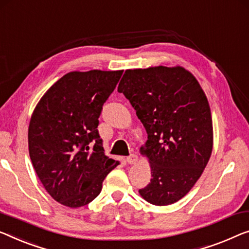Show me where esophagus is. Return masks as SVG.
I'll list each match as a JSON object with an SVG mask.
<instances>
[{"label": "esophagus", "mask_w": 249, "mask_h": 249, "mask_svg": "<svg viewBox=\"0 0 249 249\" xmlns=\"http://www.w3.org/2000/svg\"><path fill=\"white\" fill-rule=\"evenodd\" d=\"M137 160H139V159H137L136 154H131L129 157H127V159H126V161H127L128 164H135Z\"/></svg>", "instance_id": "1"}]
</instances>
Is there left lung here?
I'll use <instances>...</instances> for the list:
<instances>
[{"label":"left lung","instance_id":"8db88e82","mask_svg":"<svg viewBox=\"0 0 249 249\" xmlns=\"http://www.w3.org/2000/svg\"><path fill=\"white\" fill-rule=\"evenodd\" d=\"M136 110L147 133L141 147L151 166V182L139 194L155 206L179 201L209 161L213 118L207 96L183 67L127 69L117 88Z\"/></svg>","mask_w":249,"mask_h":249}]
</instances>
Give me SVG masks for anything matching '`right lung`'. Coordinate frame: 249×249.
Returning a JSON list of instances; mask_svg holds the SVG:
<instances>
[{
	"mask_svg": "<svg viewBox=\"0 0 249 249\" xmlns=\"http://www.w3.org/2000/svg\"><path fill=\"white\" fill-rule=\"evenodd\" d=\"M123 70L71 71L46 91L29 124V154L48 194L61 205H88L120 162L106 157L98 117Z\"/></svg>",
	"mask_w": 249,
	"mask_h": 249,
	"instance_id": "right-lung-1",
	"label": "right lung"
}]
</instances>
